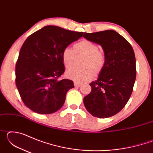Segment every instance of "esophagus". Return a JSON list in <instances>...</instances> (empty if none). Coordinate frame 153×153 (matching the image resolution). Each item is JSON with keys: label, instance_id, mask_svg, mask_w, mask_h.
I'll list each match as a JSON object with an SVG mask.
<instances>
[{"label": "esophagus", "instance_id": "1", "mask_svg": "<svg viewBox=\"0 0 153 153\" xmlns=\"http://www.w3.org/2000/svg\"><path fill=\"white\" fill-rule=\"evenodd\" d=\"M74 86L76 87H79L82 86V84H80V83H77V82H74Z\"/></svg>", "mask_w": 153, "mask_h": 153}]
</instances>
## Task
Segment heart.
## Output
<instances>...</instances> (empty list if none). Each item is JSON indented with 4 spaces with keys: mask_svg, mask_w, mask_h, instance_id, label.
I'll return each instance as SVG.
<instances>
[{
    "mask_svg": "<svg viewBox=\"0 0 153 153\" xmlns=\"http://www.w3.org/2000/svg\"><path fill=\"white\" fill-rule=\"evenodd\" d=\"M76 54L86 56L84 67L85 69H69L65 73L67 77L75 82L83 83L92 79L93 72L98 74L101 71L105 63V56L98 51V46L95 43L88 40H82L76 43L74 49L67 47L62 52V61L66 68L73 66Z\"/></svg>",
    "mask_w": 153,
    "mask_h": 153,
    "instance_id": "1",
    "label": "heart"
}]
</instances>
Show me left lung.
<instances>
[{
  "label": "left lung",
  "mask_w": 153,
  "mask_h": 153,
  "mask_svg": "<svg viewBox=\"0 0 153 153\" xmlns=\"http://www.w3.org/2000/svg\"><path fill=\"white\" fill-rule=\"evenodd\" d=\"M83 37L101 46L105 63L92 90L84 98L86 110L98 118L115 115L125 107L136 77L135 54L130 44L114 30L85 33Z\"/></svg>",
  "instance_id": "obj_1"
}]
</instances>
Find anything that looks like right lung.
<instances>
[{"mask_svg":"<svg viewBox=\"0 0 153 153\" xmlns=\"http://www.w3.org/2000/svg\"><path fill=\"white\" fill-rule=\"evenodd\" d=\"M83 32L47 25L28 37L21 48L15 82L23 102L39 114L55 113L63 107L70 79H58L65 71L62 52L82 37Z\"/></svg>","mask_w":153,"mask_h":153,"instance_id":"right-lung-1","label":"right lung"}]
</instances>
